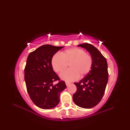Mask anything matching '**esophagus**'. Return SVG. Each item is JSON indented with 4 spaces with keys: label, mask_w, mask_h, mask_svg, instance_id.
Returning a JSON list of instances; mask_svg holds the SVG:
<instances>
[{
    "label": "esophagus",
    "mask_w": 130,
    "mask_h": 130,
    "mask_svg": "<svg viewBox=\"0 0 130 130\" xmlns=\"http://www.w3.org/2000/svg\"><path fill=\"white\" fill-rule=\"evenodd\" d=\"M65 84L67 85V86H68V85H69L70 84V82H65Z\"/></svg>",
    "instance_id": "1"
}]
</instances>
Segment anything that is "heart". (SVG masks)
<instances>
[{
	"instance_id": "1",
	"label": "heart",
	"mask_w": 130,
	"mask_h": 130,
	"mask_svg": "<svg viewBox=\"0 0 130 130\" xmlns=\"http://www.w3.org/2000/svg\"><path fill=\"white\" fill-rule=\"evenodd\" d=\"M51 64L53 69L60 73L69 64V69L60 74V78L67 82H71L86 75L92 69L93 59L86 54L84 50L71 48L62 52L61 55L56 54L52 57Z\"/></svg>"
}]
</instances>
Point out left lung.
<instances>
[{
  "instance_id": "8db88e82",
  "label": "left lung",
  "mask_w": 130,
  "mask_h": 130,
  "mask_svg": "<svg viewBox=\"0 0 130 130\" xmlns=\"http://www.w3.org/2000/svg\"><path fill=\"white\" fill-rule=\"evenodd\" d=\"M85 48L93 59L90 72L79 83H75L77 90L73 96L74 103L83 108L97 105L103 97L108 80L107 60L98 50L89 43L78 45Z\"/></svg>"
}]
</instances>
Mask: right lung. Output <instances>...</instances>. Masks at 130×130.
Wrapping results in <instances>:
<instances>
[{"instance_id": "1", "label": "right lung", "mask_w": 130, "mask_h": 130, "mask_svg": "<svg viewBox=\"0 0 130 130\" xmlns=\"http://www.w3.org/2000/svg\"><path fill=\"white\" fill-rule=\"evenodd\" d=\"M63 47L50 45L40 46L31 52L24 69V80L31 100L40 108L49 109L60 102V93L67 86L63 81L53 84L60 78L53 70L51 60Z\"/></svg>"}]
</instances>
